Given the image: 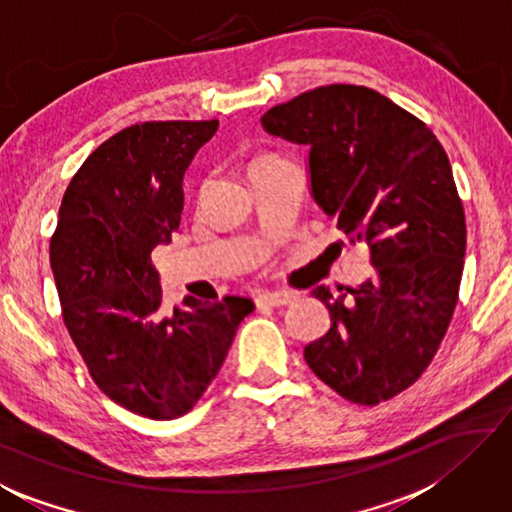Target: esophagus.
Masks as SVG:
<instances>
[{"instance_id": "34e87169", "label": "esophagus", "mask_w": 512, "mask_h": 512, "mask_svg": "<svg viewBox=\"0 0 512 512\" xmlns=\"http://www.w3.org/2000/svg\"><path fill=\"white\" fill-rule=\"evenodd\" d=\"M295 300V293L288 291H262L257 295V306H286Z\"/></svg>"}]
</instances>
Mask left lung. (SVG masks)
Segmentation results:
<instances>
[{"instance_id":"left-lung-1","label":"left lung","mask_w":512,"mask_h":512,"mask_svg":"<svg viewBox=\"0 0 512 512\" xmlns=\"http://www.w3.org/2000/svg\"><path fill=\"white\" fill-rule=\"evenodd\" d=\"M262 125L309 147L313 199L376 268L345 295L313 288L331 327L306 365L351 403L389 401L421 378L459 300L466 215L448 154L423 120L358 85L304 91Z\"/></svg>"}]
</instances>
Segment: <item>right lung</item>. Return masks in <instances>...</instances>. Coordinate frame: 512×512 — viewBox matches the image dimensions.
Instances as JSON below:
<instances>
[{"label": "right lung", "mask_w": 512, "mask_h": 512, "mask_svg": "<svg viewBox=\"0 0 512 512\" xmlns=\"http://www.w3.org/2000/svg\"><path fill=\"white\" fill-rule=\"evenodd\" d=\"M219 120H150L89 154L62 197L51 268L62 320L94 383L154 421L188 414L219 374L250 297L163 304L152 250L170 244L183 174Z\"/></svg>", "instance_id": "right-lung-1"}]
</instances>
